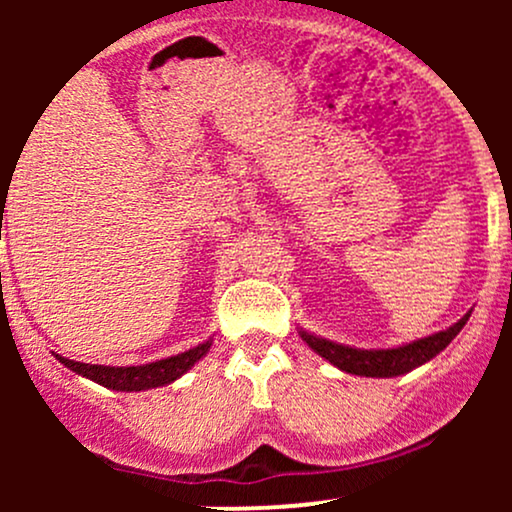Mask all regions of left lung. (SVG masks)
<instances>
[{"mask_svg": "<svg viewBox=\"0 0 512 512\" xmlns=\"http://www.w3.org/2000/svg\"><path fill=\"white\" fill-rule=\"evenodd\" d=\"M457 330H450L440 334L436 339H426V342L409 346L402 351H375V354H363V351H351L344 346H334L330 342H320V339L310 337V334L301 332V339L317 356H322L325 361H330L334 368L344 370L349 375H361V378H397V375L409 373V370L424 366V363L436 358L440 351H445L452 344V339L457 337Z\"/></svg>", "mask_w": 512, "mask_h": 512, "instance_id": "obj_1", "label": "left lung"}]
</instances>
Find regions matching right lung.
<instances>
[{
	"instance_id": "add662e5",
	"label": "right lung",
	"mask_w": 512,
	"mask_h": 512,
	"mask_svg": "<svg viewBox=\"0 0 512 512\" xmlns=\"http://www.w3.org/2000/svg\"><path fill=\"white\" fill-rule=\"evenodd\" d=\"M211 342L197 346V349L187 351V354L168 358V361L154 363V366H142V368H98V366H84V363H72L67 361L64 366L74 370L81 378L93 380V383L108 387L115 392H144L154 390V387H163L175 383L182 378L190 368H195V363L202 361L209 354Z\"/></svg>"
}]
</instances>
